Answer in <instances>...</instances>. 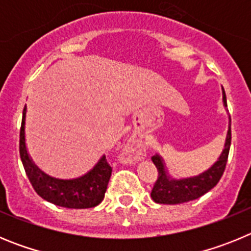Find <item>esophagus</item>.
Wrapping results in <instances>:
<instances>
[{
    "mask_svg": "<svg viewBox=\"0 0 251 251\" xmlns=\"http://www.w3.org/2000/svg\"><path fill=\"white\" fill-rule=\"evenodd\" d=\"M138 141H136V139H129L127 143V151H129V152H134V151L138 150Z\"/></svg>",
    "mask_w": 251,
    "mask_h": 251,
    "instance_id": "34e87169",
    "label": "esophagus"
}]
</instances>
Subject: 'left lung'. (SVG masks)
<instances>
[{
    "instance_id": "8db88e82",
    "label": "left lung",
    "mask_w": 251,
    "mask_h": 251,
    "mask_svg": "<svg viewBox=\"0 0 251 251\" xmlns=\"http://www.w3.org/2000/svg\"><path fill=\"white\" fill-rule=\"evenodd\" d=\"M223 103L227 112V103H226L225 90L223 89ZM230 145H231V118L229 115V126H227V134H226L225 145L223 152L207 170L196 176L182 177V178H175L170 175L166 167L165 159L156 153V156L152 157L153 163L158 170V178L153 186L151 192L152 200L157 203H165V205H176V203L188 202V201L196 200L211 188H214L220 181L227 162Z\"/></svg>"
}]
</instances>
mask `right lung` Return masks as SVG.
<instances>
[{"label":"right lung","mask_w":251,"mask_h":251,"mask_svg":"<svg viewBox=\"0 0 251 251\" xmlns=\"http://www.w3.org/2000/svg\"><path fill=\"white\" fill-rule=\"evenodd\" d=\"M26 112L22 113L20 130V157L31 185L37 195L54 205L68 208H89L103 201L109 182L112 167L108 165L105 156H101L92 170L75 178H56L40 170L28 154L26 146Z\"/></svg>","instance_id":"obj_1"}]
</instances>
